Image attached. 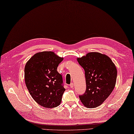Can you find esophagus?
Here are the masks:
<instances>
[{"mask_svg": "<svg viewBox=\"0 0 134 134\" xmlns=\"http://www.w3.org/2000/svg\"><path fill=\"white\" fill-rule=\"evenodd\" d=\"M70 88H73V87H74V84H73V83H71L70 84Z\"/></svg>", "mask_w": 134, "mask_h": 134, "instance_id": "esophagus-1", "label": "esophagus"}]
</instances>
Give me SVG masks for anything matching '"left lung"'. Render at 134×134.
I'll return each instance as SVG.
<instances>
[{
	"mask_svg": "<svg viewBox=\"0 0 134 134\" xmlns=\"http://www.w3.org/2000/svg\"><path fill=\"white\" fill-rule=\"evenodd\" d=\"M77 61L85 70L86 83L85 92L79 95V99L87 108L99 107L114 88L116 67L109 57L98 52H90Z\"/></svg>",
	"mask_w": 134,
	"mask_h": 134,
	"instance_id": "obj_1",
	"label": "left lung"
}]
</instances>
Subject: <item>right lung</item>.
<instances>
[{
	"label": "right lung",
	"instance_id": "obj_1",
	"mask_svg": "<svg viewBox=\"0 0 134 134\" xmlns=\"http://www.w3.org/2000/svg\"><path fill=\"white\" fill-rule=\"evenodd\" d=\"M63 58L51 51L39 52L25 67V81L29 92L40 105L55 108L61 103L65 89L63 77L57 71Z\"/></svg>",
	"mask_w": 134,
	"mask_h": 134
}]
</instances>
